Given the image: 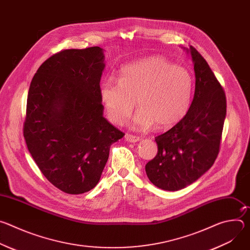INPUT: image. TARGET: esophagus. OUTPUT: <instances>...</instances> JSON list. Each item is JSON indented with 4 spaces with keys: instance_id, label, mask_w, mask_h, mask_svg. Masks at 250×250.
Masks as SVG:
<instances>
[{
    "instance_id": "1",
    "label": "esophagus",
    "mask_w": 250,
    "mask_h": 250,
    "mask_svg": "<svg viewBox=\"0 0 250 250\" xmlns=\"http://www.w3.org/2000/svg\"><path fill=\"white\" fill-rule=\"evenodd\" d=\"M125 138L128 142H137V141H139V137L138 136L132 135V134H129V133H125Z\"/></svg>"
}]
</instances>
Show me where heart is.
Returning <instances> with one entry per match:
<instances>
[{
	"label": "heart",
	"mask_w": 250,
	"mask_h": 250,
	"mask_svg": "<svg viewBox=\"0 0 250 250\" xmlns=\"http://www.w3.org/2000/svg\"><path fill=\"white\" fill-rule=\"evenodd\" d=\"M193 94L189 71L162 56H149L125 65L118 82L104 78L100 98L111 121L123 124L136 102L139 109L131 120L136 128L155 125L164 129L179 123L188 113Z\"/></svg>",
	"instance_id": "b5f03b06"
}]
</instances>
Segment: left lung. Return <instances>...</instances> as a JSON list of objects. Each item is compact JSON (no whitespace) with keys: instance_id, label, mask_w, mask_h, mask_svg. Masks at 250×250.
<instances>
[{"instance_id":"8db88e82","label":"left lung","mask_w":250,"mask_h":250,"mask_svg":"<svg viewBox=\"0 0 250 250\" xmlns=\"http://www.w3.org/2000/svg\"><path fill=\"white\" fill-rule=\"evenodd\" d=\"M195 70V94L186 116L155 137L158 151L146 172L156 187L181 190L204 175L215 162L227 115L226 94L205 58L190 46Z\"/></svg>"}]
</instances>
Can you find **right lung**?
<instances>
[{
	"mask_svg": "<svg viewBox=\"0 0 250 250\" xmlns=\"http://www.w3.org/2000/svg\"><path fill=\"white\" fill-rule=\"evenodd\" d=\"M104 57L99 46L62 50L41 65L29 86L27 149L46 179L67 194L98 184L111 146L125 135L103 116Z\"/></svg>",
	"mask_w": 250,
	"mask_h": 250,
	"instance_id": "right-lung-1",
	"label": "right lung"
}]
</instances>
